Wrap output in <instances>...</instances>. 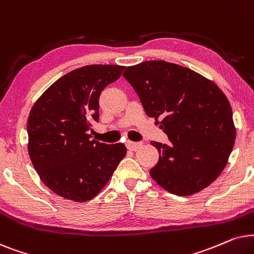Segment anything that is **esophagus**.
Listing matches in <instances>:
<instances>
[{"instance_id": "1", "label": "esophagus", "mask_w": 254, "mask_h": 254, "mask_svg": "<svg viewBox=\"0 0 254 254\" xmlns=\"http://www.w3.org/2000/svg\"><path fill=\"white\" fill-rule=\"evenodd\" d=\"M125 145H127V147L129 148V150L137 151L140 146H143V143H140V141H130V140H127V143H125Z\"/></svg>"}]
</instances>
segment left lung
I'll return each instance as SVG.
<instances>
[{"instance_id": "1", "label": "left lung", "mask_w": 254, "mask_h": 254, "mask_svg": "<svg viewBox=\"0 0 254 254\" xmlns=\"http://www.w3.org/2000/svg\"><path fill=\"white\" fill-rule=\"evenodd\" d=\"M124 79L138 94L145 113L160 118L170 144L151 141L159 161L150 174L167 191L192 195L224 170L236 139L232 110L214 82L164 60L127 67Z\"/></svg>"}]
</instances>
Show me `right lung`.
<instances>
[{
  "instance_id": "obj_1",
  "label": "right lung",
  "mask_w": 254,
  "mask_h": 254,
  "mask_svg": "<svg viewBox=\"0 0 254 254\" xmlns=\"http://www.w3.org/2000/svg\"><path fill=\"white\" fill-rule=\"evenodd\" d=\"M123 66L88 65L56 81L28 118L29 154L51 190L84 202L99 194L127 154L124 144L92 139L102 90L121 76Z\"/></svg>"
}]
</instances>
